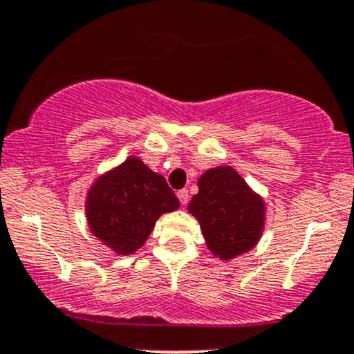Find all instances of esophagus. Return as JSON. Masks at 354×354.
Returning a JSON list of instances; mask_svg holds the SVG:
<instances>
[{
	"label": "esophagus",
	"instance_id": "esophagus-1",
	"mask_svg": "<svg viewBox=\"0 0 354 354\" xmlns=\"http://www.w3.org/2000/svg\"><path fill=\"white\" fill-rule=\"evenodd\" d=\"M176 195H178V200H180L181 205H187L188 200H190V194H188L187 188H183V190H180Z\"/></svg>",
	"mask_w": 354,
	"mask_h": 354
}]
</instances>
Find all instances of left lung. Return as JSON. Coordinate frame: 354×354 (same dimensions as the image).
I'll return each mask as SVG.
<instances>
[{
    "label": "left lung",
    "mask_w": 354,
    "mask_h": 354,
    "mask_svg": "<svg viewBox=\"0 0 354 354\" xmlns=\"http://www.w3.org/2000/svg\"><path fill=\"white\" fill-rule=\"evenodd\" d=\"M188 210L198 219L207 246L230 260L257 245L263 230V202L233 167H216L202 174L198 194Z\"/></svg>",
    "instance_id": "8db88e82"
}]
</instances>
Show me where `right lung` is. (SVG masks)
<instances>
[{
  "mask_svg": "<svg viewBox=\"0 0 354 354\" xmlns=\"http://www.w3.org/2000/svg\"><path fill=\"white\" fill-rule=\"evenodd\" d=\"M178 207L166 180L130 157L95 181L87 197V217L94 236L128 255L145 243L160 214Z\"/></svg>",
  "mask_w": 354,
  "mask_h": 354,
  "instance_id": "1",
  "label": "right lung"
}]
</instances>
